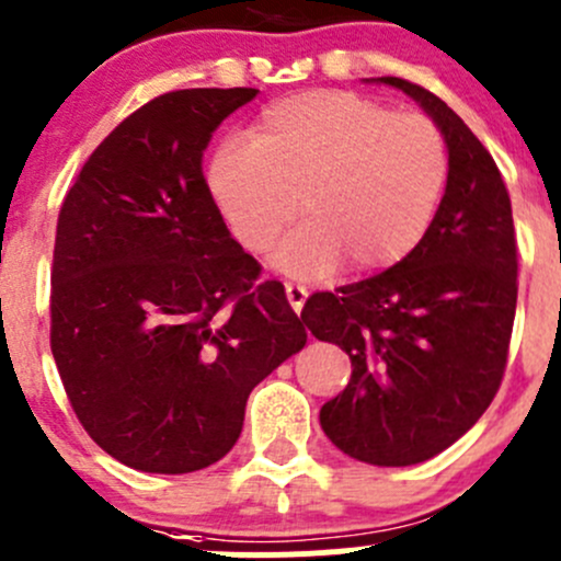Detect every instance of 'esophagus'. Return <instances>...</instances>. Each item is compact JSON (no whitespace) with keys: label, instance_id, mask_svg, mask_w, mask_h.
I'll list each match as a JSON object with an SVG mask.
<instances>
[{"label":"esophagus","instance_id":"34e87169","mask_svg":"<svg viewBox=\"0 0 561 561\" xmlns=\"http://www.w3.org/2000/svg\"><path fill=\"white\" fill-rule=\"evenodd\" d=\"M285 293H287V301H290V307H293V312H301L304 309V304H307V287L304 285H293V282H285Z\"/></svg>","mask_w":561,"mask_h":561}]
</instances>
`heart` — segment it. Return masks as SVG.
I'll return each instance as SVG.
<instances>
[{"instance_id": "obj_1", "label": "heart", "mask_w": 561, "mask_h": 561, "mask_svg": "<svg viewBox=\"0 0 561 561\" xmlns=\"http://www.w3.org/2000/svg\"><path fill=\"white\" fill-rule=\"evenodd\" d=\"M249 140L219 144L208 190L252 254L268 252L298 211L307 217L276 252L293 276L325 274L342 260L353 274H371L404 260L426 236L450 173L432 118L342 89L265 105Z\"/></svg>"}]
</instances>
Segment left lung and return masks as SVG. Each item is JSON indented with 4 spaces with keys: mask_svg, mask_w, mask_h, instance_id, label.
<instances>
[{
    "mask_svg": "<svg viewBox=\"0 0 561 561\" xmlns=\"http://www.w3.org/2000/svg\"><path fill=\"white\" fill-rule=\"evenodd\" d=\"M443 133L450 173L421 244L382 274L314 293L301 320L350 355L353 377L320 410L325 437L375 467L443 454L500 390L518 298L513 208L494 157L437 94L404 78Z\"/></svg>",
    "mask_w": 561,
    "mask_h": 561,
    "instance_id": "obj_1",
    "label": "left lung"
}]
</instances>
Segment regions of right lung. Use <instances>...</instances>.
Masks as SVG:
<instances>
[{"mask_svg": "<svg viewBox=\"0 0 561 561\" xmlns=\"http://www.w3.org/2000/svg\"><path fill=\"white\" fill-rule=\"evenodd\" d=\"M257 89H179L129 113L61 203L50 353L89 437L140 472L184 474L239 439L260 380L307 344L203 179L211 133Z\"/></svg>", "mask_w": 561, "mask_h": 561, "instance_id": "obj_1", "label": "right lung"}]
</instances>
